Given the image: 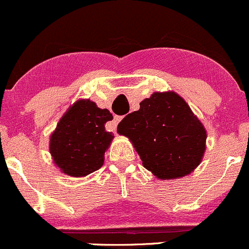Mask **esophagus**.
I'll list each match as a JSON object with an SVG mask.
<instances>
[{
    "label": "esophagus",
    "instance_id": "1",
    "mask_svg": "<svg viewBox=\"0 0 249 249\" xmlns=\"http://www.w3.org/2000/svg\"><path fill=\"white\" fill-rule=\"evenodd\" d=\"M121 120H122L121 116H114V119H112L111 124H110V129H111V130H116L117 124H119V122L121 121Z\"/></svg>",
    "mask_w": 249,
    "mask_h": 249
}]
</instances>
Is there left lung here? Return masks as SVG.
<instances>
[{"label":"left lung","instance_id":"obj_1","mask_svg":"<svg viewBox=\"0 0 249 249\" xmlns=\"http://www.w3.org/2000/svg\"><path fill=\"white\" fill-rule=\"evenodd\" d=\"M120 124L143 168L160 180L183 178L201 163L206 129L176 92H153Z\"/></svg>","mask_w":249,"mask_h":249}]
</instances>
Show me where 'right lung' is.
I'll list each match as a JSON object with an SVG mask.
<instances>
[{
    "mask_svg": "<svg viewBox=\"0 0 249 249\" xmlns=\"http://www.w3.org/2000/svg\"><path fill=\"white\" fill-rule=\"evenodd\" d=\"M112 115L89 99H79L68 107L50 135V151L55 165L63 174L84 178L102 168L104 153L114 139L106 124Z\"/></svg>",
    "mask_w": 249,
    "mask_h": 249,
    "instance_id": "1",
    "label": "right lung"
}]
</instances>
